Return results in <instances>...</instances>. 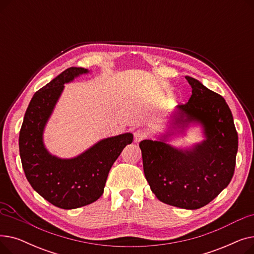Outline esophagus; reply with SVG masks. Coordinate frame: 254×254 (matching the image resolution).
Returning a JSON list of instances; mask_svg holds the SVG:
<instances>
[{
    "instance_id": "obj_1",
    "label": "esophagus",
    "mask_w": 254,
    "mask_h": 254,
    "mask_svg": "<svg viewBox=\"0 0 254 254\" xmlns=\"http://www.w3.org/2000/svg\"><path fill=\"white\" fill-rule=\"evenodd\" d=\"M134 137H135V142H140L147 137V130L144 128H138L134 132Z\"/></svg>"
}]
</instances>
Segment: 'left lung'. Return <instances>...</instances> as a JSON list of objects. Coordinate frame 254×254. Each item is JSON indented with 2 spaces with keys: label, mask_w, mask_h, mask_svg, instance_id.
<instances>
[{
  "label": "left lung",
  "mask_w": 254,
  "mask_h": 254,
  "mask_svg": "<svg viewBox=\"0 0 254 254\" xmlns=\"http://www.w3.org/2000/svg\"><path fill=\"white\" fill-rule=\"evenodd\" d=\"M191 96L170 116L168 129L157 140H143V169L151 191L159 201L195 210L214 199L231 182L236 166L238 134L225 100L198 80L186 76ZM198 124L205 139L190 148L167 143Z\"/></svg>",
  "instance_id": "8db88e82"
}]
</instances>
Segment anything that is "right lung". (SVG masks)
Returning <instances> with one entry per match:
<instances>
[{"instance_id": "add662e5", "label": "right lung", "mask_w": 254, "mask_h": 254, "mask_svg": "<svg viewBox=\"0 0 254 254\" xmlns=\"http://www.w3.org/2000/svg\"><path fill=\"white\" fill-rule=\"evenodd\" d=\"M87 73V69L72 66L39 89L25 111L19 132V154L26 179L46 201L62 209H76L96 202L104 192L112 165L134 137L125 132L105 138L71 158L58 157L46 149L44 129L64 84Z\"/></svg>"}]
</instances>
